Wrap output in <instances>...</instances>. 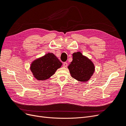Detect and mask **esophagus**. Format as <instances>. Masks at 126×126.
<instances>
[{"instance_id": "1", "label": "esophagus", "mask_w": 126, "mask_h": 126, "mask_svg": "<svg viewBox=\"0 0 126 126\" xmlns=\"http://www.w3.org/2000/svg\"><path fill=\"white\" fill-rule=\"evenodd\" d=\"M68 66V63H63V67H67Z\"/></svg>"}]
</instances>
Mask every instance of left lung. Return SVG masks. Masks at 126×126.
Returning <instances> with one entry per match:
<instances>
[{
    "mask_svg": "<svg viewBox=\"0 0 126 126\" xmlns=\"http://www.w3.org/2000/svg\"><path fill=\"white\" fill-rule=\"evenodd\" d=\"M68 68L72 78L79 81L86 82L93 76L95 67L90 59L80 52H77L72 54V61Z\"/></svg>",
    "mask_w": 126,
    "mask_h": 126,
    "instance_id": "obj_1",
    "label": "left lung"
}]
</instances>
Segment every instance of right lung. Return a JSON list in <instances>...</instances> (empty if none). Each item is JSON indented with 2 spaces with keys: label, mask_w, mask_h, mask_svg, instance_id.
<instances>
[{
  "label": "right lung",
  "mask_w": 126,
  "mask_h": 126,
  "mask_svg": "<svg viewBox=\"0 0 126 126\" xmlns=\"http://www.w3.org/2000/svg\"><path fill=\"white\" fill-rule=\"evenodd\" d=\"M62 63L52 53H48L32 62L30 69L33 77L38 80H45L54 75Z\"/></svg>",
  "instance_id": "right-lung-1"
}]
</instances>
